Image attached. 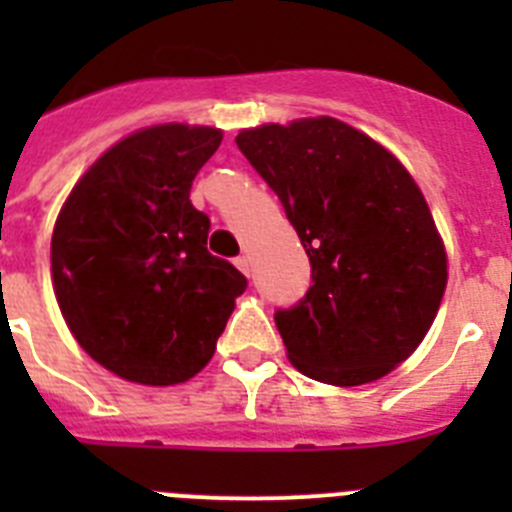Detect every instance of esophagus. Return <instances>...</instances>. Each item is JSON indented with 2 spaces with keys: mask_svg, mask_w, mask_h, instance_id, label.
<instances>
[{
  "mask_svg": "<svg viewBox=\"0 0 512 512\" xmlns=\"http://www.w3.org/2000/svg\"><path fill=\"white\" fill-rule=\"evenodd\" d=\"M235 266H238L246 277L251 274V259H248V256H238V259H235Z\"/></svg>",
  "mask_w": 512,
  "mask_h": 512,
  "instance_id": "esophagus-1",
  "label": "esophagus"
}]
</instances>
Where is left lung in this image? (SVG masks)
I'll return each instance as SVG.
<instances>
[{
  "label": "left lung",
  "instance_id": "1",
  "mask_svg": "<svg viewBox=\"0 0 512 512\" xmlns=\"http://www.w3.org/2000/svg\"><path fill=\"white\" fill-rule=\"evenodd\" d=\"M274 189L310 259V289L274 312L289 361L338 387L374 382L413 354L446 289V251L405 166L333 117L235 138Z\"/></svg>",
  "mask_w": 512,
  "mask_h": 512
}]
</instances>
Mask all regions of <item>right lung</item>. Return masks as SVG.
Wrapping results in <instances>:
<instances>
[{
	"label": "right lung",
	"mask_w": 512,
	"mask_h": 512,
	"mask_svg": "<svg viewBox=\"0 0 512 512\" xmlns=\"http://www.w3.org/2000/svg\"><path fill=\"white\" fill-rule=\"evenodd\" d=\"M220 140V130L176 122L128 135L58 215L51 271L63 318L94 361L128 382L194 377L248 287L207 251L210 217L189 200Z\"/></svg>",
	"instance_id": "add662e5"
}]
</instances>
